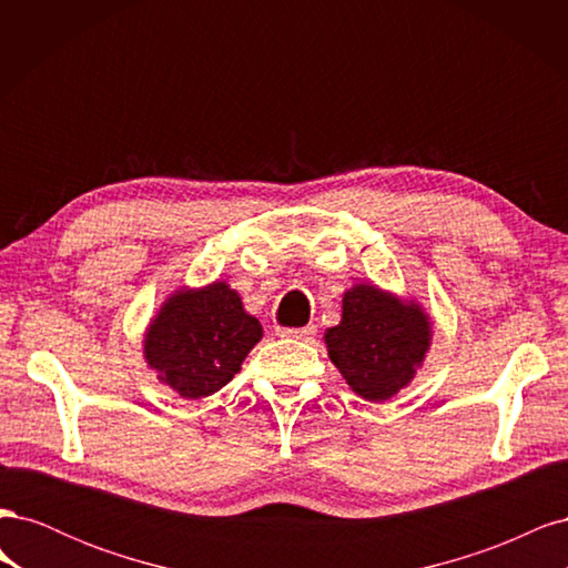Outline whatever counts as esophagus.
<instances>
[{
    "mask_svg": "<svg viewBox=\"0 0 568 568\" xmlns=\"http://www.w3.org/2000/svg\"><path fill=\"white\" fill-rule=\"evenodd\" d=\"M280 336H286V338H313L317 334V326L315 324H307V326H282V329H277Z\"/></svg>",
    "mask_w": 568,
    "mask_h": 568,
    "instance_id": "esophagus-1",
    "label": "esophagus"
}]
</instances>
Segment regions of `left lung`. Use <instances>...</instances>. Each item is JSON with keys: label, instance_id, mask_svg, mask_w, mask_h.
<instances>
[{"label": "left lung", "instance_id": "left-lung-1", "mask_svg": "<svg viewBox=\"0 0 568 568\" xmlns=\"http://www.w3.org/2000/svg\"><path fill=\"white\" fill-rule=\"evenodd\" d=\"M324 341L348 386L382 403L412 382L432 343V320L417 303L357 284L343 296L341 324Z\"/></svg>", "mask_w": 568, "mask_h": 568}]
</instances>
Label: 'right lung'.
<instances>
[{
	"instance_id": "add662e5",
	"label": "right lung",
	"mask_w": 568,
	"mask_h": 568,
	"mask_svg": "<svg viewBox=\"0 0 568 568\" xmlns=\"http://www.w3.org/2000/svg\"><path fill=\"white\" fill-rule=\"evenodd\" d=\"M263 338L242 298L225 282L170 296L144 338V357L182 398H205L232 382Z\"/></svg>"
}]
</instances>
